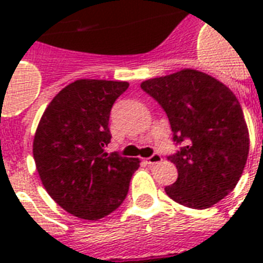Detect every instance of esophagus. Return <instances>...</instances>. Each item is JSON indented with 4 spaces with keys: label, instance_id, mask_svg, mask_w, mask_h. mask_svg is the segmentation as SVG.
Returning a JSON list of instances; mask_svg holds the SVG:
<instances>
[{
    "label": "esophagus",
    "instance_id": "obj_1",
    "mask_svg": "<svg viewBox=\"0 0 263 263\" xmlns=\"http://www.w3.org/2000/svg\"><path fill=\"white\" fill-rule=\"evenodd\" d=\"M146 162L150 165H156V164H161L162 162V157L160 156V154H157V153H154L152 157H148L147 160H146Z\"/></svg>",
    "mask_w": 263,
    "mask_h": 263
}]
</instances>
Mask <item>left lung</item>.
<instances>
[{
    "mask_svg": "<svg viewBox=\"0 0 263 263\" xmlns=\"http://www.w3.org/2000/svg\"><path fill=\"white\" fill-rule=\"evenodd\" d=\"M168 116L173 142L168 157L177 180L165 192L177 203L208 209L236 187L249 157V129L237 98L203 72L183 69L140 84Z\"/></svg>",
    "mask_w": 263,
    "mask_h": 263,
    "instance_id": "left-lung-1",
    "label": "left lung"
}]
</instances>
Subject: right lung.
Returning a JSON list of instances; mask_svg holds the SVG:
<instances>
[{
	"mask_svg": "<svg viewBox=\"0 0 263 263\" xmlns=\"http://www.w3.org/2000/svg\"><path fill=\"white\" fill-rule=\"evenodd\" d=\"M127 82L80 79L49 103L34 138L36 171L47 194L64 210L99 220L123 203L140 161L105 153L109 117Z\"/></svg>",
	"mask_w": 263,
	"mask_h": 263,
	"instance_id": "right-lung-1",
	"label": "right lung"
}]
</instances>
